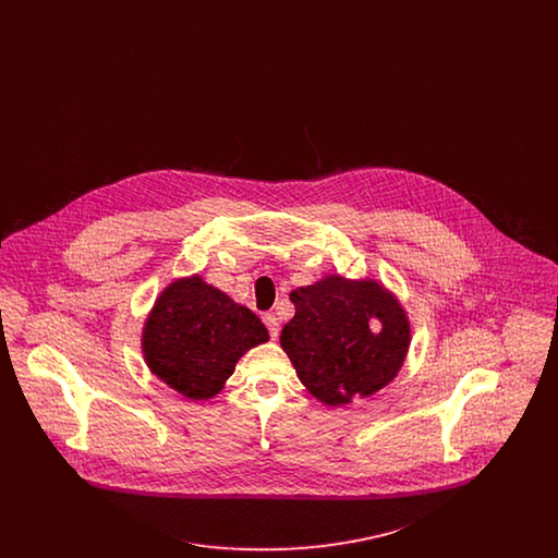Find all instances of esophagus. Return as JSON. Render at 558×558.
Wrapping results in <instances>:
<instances>
[{"mask_svg": "<svg viewBox=\"0 0 558 558\" xmlns=\"http://www.w3.org/2000/svg\"><path fill=\"white\" fill-rule=\"evenodd\" d=\"M264 322H266L267 330H269V337L276 339L278 332H280V322H278V318L274 314H266Z\"/></svg>", "mask_w": 558, "mask_h": 558, "instance_id": "esophagus-1", "label": "esophagus"}]
</instances>
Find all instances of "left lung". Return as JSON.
<instances>
[{
	"instance_id": "obj_1",
	"label": "left lung",
	"mask_w": 558,
	"mask_h": 558,
	"mask_svg": "<svg viewBox=\"0 0 558 558\" xmlns=\"http://www.w3.org/2000/svg\"><path fill=\"white\" fill-rule=\"evenodd\" d=\"M291 301L294 318L284 324L280 345L314 398L343 405L398 376L410 324L398 299L378 282L326 276L292 291Z\"/></svg>"
}]
</instances>
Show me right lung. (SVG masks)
Segmentation results:
<instances>
[{
	"mask_svg": "<svg viewBox=\"0 0 558 558\" xmlns=\"http://www.w3.org/2000/svg\"><path fill=\"white\" fill-rule=\"evenodd\" d=\"M264 322L201 276L171 282L146 319L148 368L187 399L217 396L251 347L266 343Z\"/></svg>",
	"mask_w": 558,
	"mask_h": 558,
	"instance_id": "right-lung-1",
	"label": "right lung"
}]
</instances>
